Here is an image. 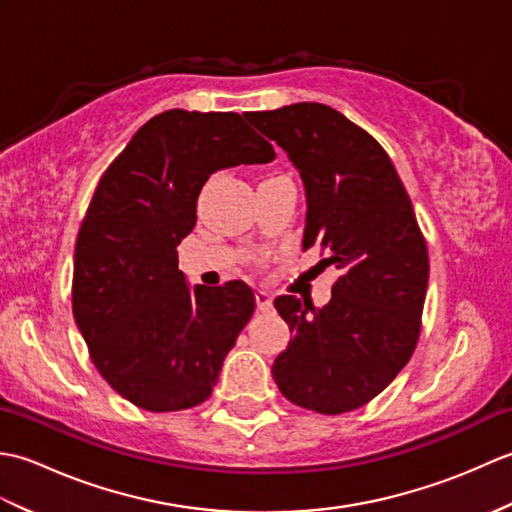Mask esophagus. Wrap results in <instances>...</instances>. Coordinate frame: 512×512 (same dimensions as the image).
Listing matches in <instances>:
<instances>
[{
    "instance_id": "1",
    "label": "esophagus",
    "mask_w": 512,
    "mask_h": 512,
    "mask_svg": "<svg viewBox=\"0 0 512 512\" xmlns=\"http://www.w3.org/2000/svg\"><path fill=\"white\" fill-rule=\"evenodd\" d=\"M255 301H257V310H262V312L273 310V297H270L268 292L257 290L255 292Z\"/></svg>"
}]
</instances>
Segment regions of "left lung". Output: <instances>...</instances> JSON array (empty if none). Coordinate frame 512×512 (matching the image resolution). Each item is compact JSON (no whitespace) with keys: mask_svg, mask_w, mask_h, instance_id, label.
Returning a JSON list of instances; mask_svg holds the SVG:
<instances>
[{"mask_svg":"<svg viewBox=\"0 0 512 512\" xmlns=\"http://www.w3.org/2000/svg\"><path fill=\"white\" fill-rule=\"evenodd\" d=\"M286 151L306 189L303 250L321 246L341 277L323 308L281 295L292 339L275 358L281 394L299 407L343 413L376 398L416 350L429 284L427 244L385 149L321 103L246 112Z\"/></svg>","mask_w":512,"mask_h":512,"instance_id":"obj_1","label":"left lung"}]
</instances>
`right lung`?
<instances>
[{
  "label": "right lung",
  "instance_id": "obj_1",
  "mask_svg": "<svg viewBox=\"0 0 512 512\" xmlns=\"http://www.w3.org/2000/svg\"><path fill=\"white\" fill-rule=\"evenodd\" d=\"M273 158L235 112L169 110L103 173L76 239L72 312L96 369L136 407L180 411L211 396L255 295L239 279L191 288L178 246L211 173Z\"/></svg>",
  "mask_w": 512,
  "mask_h": 512
}]
</instances>
